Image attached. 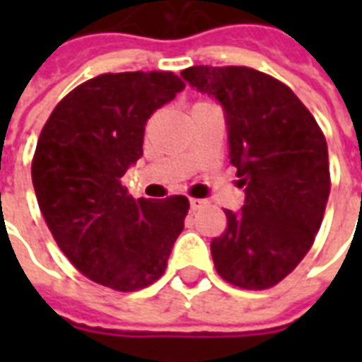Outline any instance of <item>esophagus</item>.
<instances>
[{
    "mask_svg": "<svg viewBox=\"0 0 362 362\" xmlns=\"http://www.w3.org/2000/svg\"><path fill=\"white\" fill-rule=\"evenodd\" d=\"M205 205H207V199H197V197H192V199H189V209H192V211H197V209H202Z\"/></svg>",
    "mask_w": 362,
    "mask_h": 362,
    "instance_id": "obj_1",
    "label": "esophagus"
}]
</instances>
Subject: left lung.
Returning <instances> with one entry per match:
<instances>
[{
  "label": "left lung",
  "instance_id": "8db88e82",
  "mask_svg": "<svg viewBox=\"0 0 362 362\" xmlns=\"http://www.w3.org/2000/svg\"><path fill=\"white\" fill-rule=\"evenodd\" d=\"M180 75L221 104L228 158L246 194L213 238L215 269L236 287H273L310 250L326 211V137L295 93L262 71L194 66Z\"/></svg>",
  "mask_w": 362,
  "mask_h": 362
}]
</instances>
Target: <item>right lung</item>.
<instances>
[{
  "mask_svg": "<svg viewBox=\"0 0 362 362\" xmlns=\"http://www.w3.org/2000/svg\"><path fill=\"white\" fill-rule=\"evenodd\" d=\"M186 85L170 71L104 74L54 108L33 158V186L52 236L83 275L137 291L165 273L188 197L137 199L122 176L143 155L151 114Z\"/></svg>",
  "mask_w": 362,
  "mask_h": 362,
  "instance_id": "obj_1",
  "label": "right lung"
}]
</instances>
